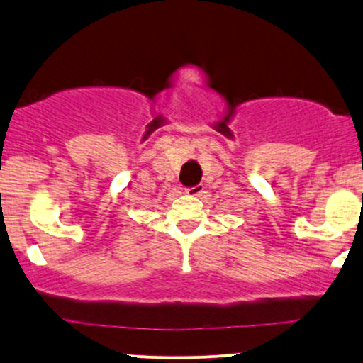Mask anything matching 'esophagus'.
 <instances>
[{
	"label": "esophagus",
	"instance_id": "obj_1",
	"mask_svg": "<svg viewBox=\"0 0 363 363\" xmlns=\"http://www.w3.org/2000/svg\"><path fill=\"white\" fill-rule=\"evenodd\" d=\"M203 191H206L203 185H195V186H191V189H186V194H189L190 197H202Z\"/></svg>",
	"mask_w": 363,
	"mask_h": 363
}]
</instances>
